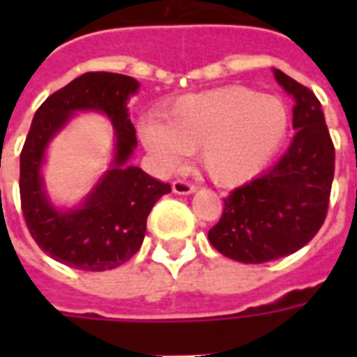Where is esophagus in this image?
<instances>
[{"label":"esophagus","mask_w":357,"mask_h":357,"mask_svg":"<svg viewBox=\"0 0 357 357\" xmlns=\"http://www.w3.org/2000/svg\"><path fill=\"white\" fill-rule=\"evenodd\" d=\"M172 191L178 195H191L197 191V187L193 183H189L185 179H176L174 183H172Z\"/></svg>","instance_id":"obj_1"}]
</instances>
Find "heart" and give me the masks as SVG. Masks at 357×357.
I'll list each match as a JSON object with an SVG mask.
<instances>
[{
	"mask_svg": "<svg viewBox=\"0 0 357 357\" xmlns=\"http://www.w3.org/2000/svg\"><path fill=\"white\" fill-rule=\"evenodd\" d=\"M291 110L277 95L225 86L187 95L164 122L141 126L145 147L168 166L199 151V162L218 185L235 187L258 176L283 147Z\"/></svg>",
	"mask_w": 357,
	"mask_h": 357,
	"instance_id": "obj_1",
	"label": "heart"
}]
</instances>
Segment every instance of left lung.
<instances>
[{
  "label": "left lung",
  "mask_w": 357,
  "mask_h": 357,
  "mask_svg": "<svg viewBox=\"0 0 357 357\" xmlns=\"http://www.w3.org/2000/svg\"><path fill=\"white\" fill-rule=\"evenodd\" d=\"M273 74L294 99L296 133L268 172L225 197L224 214L208 231L218 252L243 264L283 258L314 239L327 216L335 176V145L319 99L281 70Z\"/></svg>",
  "instance_id": "left-lung-1"
}]
</instances>
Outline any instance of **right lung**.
I'll return each mask as SVG.
<instances>
[{
	"mask_svg": "<svg viewBox=\"0 0 357 357\" xmlns=\"http://www.w3.org/2000/svg\"><path fill=\"white\" fill-rule=\"evenodd\" d=\"M139 88L132 76L86 73L50 95L36 110L20 153V206L28 231L45 255L70 268L105 271L122 266L141 248L147 216L170 183L128 166L137 145L128 99ZM78 109H99L117 132V155L86 202L73 211L50 204L39 170L47 143Z\"/></svg>",
	"mask_w": 357,
	"mask_h": 357,
	"instance_id": "right-lung-1",
	"label": "right lung"
}]
</instances>
